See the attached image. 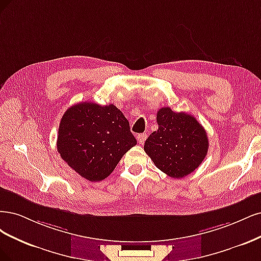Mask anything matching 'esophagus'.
Listing matches in <instances>:
<instances>
[{
	"mask_svg": "<svg viewBox=\"0 0 261 261\" xmlns=\"http://www.w3.org/2000/svg\"><path fill=\"white\" fill-rule=\"evenodd\" d=\"M146 138H147V134L146 133H141V134H139L137 139H138V142L140 143V144H144Z\"/></svg>",
	"mask_w": 261,
	"mask_h": 261,
	"instance_id": "34e87169",
	"label": "esophagus"
}]
</instances>
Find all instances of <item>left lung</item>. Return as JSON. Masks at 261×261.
Segmentation results:
<instances>
[{"instance_id":"1","label":"left lung","mask_w":261,"mask_h":261,"mask_svg":"<svg viewBox=\"0 0 261 261\" xmlns=\"http://www.w3.org/2000/svg\"><path fill=\"white\" fill-rule=\"evenodd\" d=\"M158 130L147 138L145 153L159 170L180 179L194 171L208 152L206 130L194 117L163 107L157 113Z\"/></svg>"}]
</instances>
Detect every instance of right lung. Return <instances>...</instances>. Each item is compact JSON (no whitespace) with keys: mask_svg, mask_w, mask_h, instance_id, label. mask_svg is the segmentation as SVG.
Here are the masks:
<instances>
[{"mask_svg":"<svg viewBox=\"0 0 261 261\" xmlns=\"http://www.w3.org/2000/svg\"><path fill=\"white\" fill-rule=\"evenodd\" d=\"M137 145L128 119L114 104L72 105L63 115L57 152L63 161L91 182L111 174L128 150Z\"/></svg>","mask_w":261,"mask_h":261,"instance_id":"add662e5","label":"right lung"}]
</instances>
